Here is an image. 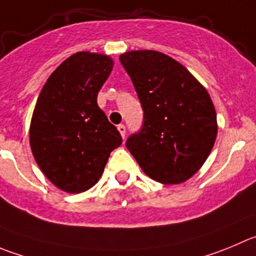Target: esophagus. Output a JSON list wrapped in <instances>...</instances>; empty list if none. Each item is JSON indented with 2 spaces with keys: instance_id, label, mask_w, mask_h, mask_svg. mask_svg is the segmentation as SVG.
<instances>
[{
  "instance_id": "esophagus-1",
  "label": "esophagus",
  "mask_w": 256,
  "mask_h": 256,
  "mask_svg": "<svg viewBox=\"0 0 256 256\" xmlns=\"http://www.w3.org/2000/svg\"><path fill=\"white\" fill-rule=\"evenodd\" d=\"M118 130H119V133H120V136H122V138H124L126 137V126H124V124H119L118 126Z\"/></svg>"
}]
</instances>
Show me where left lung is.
I'll return each instance as SVG.
<instances>
[{
    "mask_svg": "<svg viewBox=\"0 0 256 256\" xmlns=\"http://www.w3.org/2000/svg\"><path fill=\"white\" fill-rule=\"evenodd\" d=\"M119 60L144 112L142 130L126 140V148L154 181H187L202 167L218 136L208 90L184 65L160 51H128Z\"/></svg>",
    "mask_w": 256,
    "mask_h": 256,
    "instance_id": "1",
    "label": "left lung"
}]
</instances>
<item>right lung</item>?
Here are the masks:
<instances>
[{
	"instance_id": "obj_1",
	"label": "right lung",
	"mask_w": 256,
	"mask_h": 256,
	"mask_svg": "<svg viewBox=\"0 0 256 256\" xmlns=\"http://www.w3.org/2000/svg\"><path fill=\"white\" fill-rule=\"evenodd\" d=\"M108 55L80 51L46 80L30 124V147L48 181L69 194L92 188L102 177L120 133L96 103L110 75Z\"/></svg>"
}]
</instances>
